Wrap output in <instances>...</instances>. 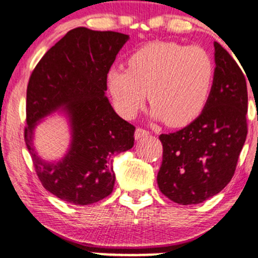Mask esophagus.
<instances>
[{"label":"esophagus","instance_id":"1","mask_svg":"<svg viewBox=\"0 0 258 258\" xmlns=\"http://www.w3.org/2000/svg\"><path fill=\"white\" fill-rule=\"evenodd\" d=\"M148 136H149V131L141 128V127L136 130V132H135V138L137 139V141H139V139H142L144 137H148Z\"/></svg>","mask_w":258,"mask_h":258}]
</instances>
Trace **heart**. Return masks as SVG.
<instances>
[{"instance_id": "1", "label": "heart", "mask_w": 258, "mask_h": 258, "mask_svg": "<svg viewBox=\"0 0 258 258\" xmlns=\"http://www.w3.org/2000/svg\"><path fill=\"white\" fill-rule=\"evenodd\" d=\"M214 78V60L201 47L153 42L133 53L128 69L110 68L106 86L115 109L125 119L137 115L149 93L154 119L183 126L203 112Z\"/></svg>"}]
</instances>
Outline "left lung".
<instances>
[{"label": "left lung", "mask_w": 258, "mask_h": 258, "mask_svg": "<svg viewBox=\"0 0 258 258\" xmlns=\"http://www.w3.org/2000/svg\"><path fill=\"white\" fill-rule=\"evenodd\" d=\"M214 46V85L203 112L184 128L159 137V189L180 205L203 203L230 182L247 135L245 76L220 43Z\"/></svg>", "instance_id": "8db88e82"}]
</instances>
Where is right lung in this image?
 <instances>
[{
  "mask_svg": "<svg viewBox=\"0 0 258 258\" xmlns=\"http://www.w3.org/2000/svg\"><path fill=\"white\" fill-rule=\"evenodd\" d=\"M130 36L76 28L41 58L26 90L25 144L44 189L74 205H91L111 194V158L131 149L135 126L106 98V74ZM59 110L70 121L67 154L49 163L33 146L34 127Z\"/></svg>",
  "mask_w": 258,
  "mask_h": 258,
  "instance_id": "obj_1",
  "label": "right lung"
}]
</instances>
